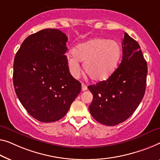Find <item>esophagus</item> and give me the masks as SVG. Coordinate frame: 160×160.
Masks as SVG:
<instances>
[{"label":"esophagus","mask_w":160,"mask_h":160,"mask_svg":"<svg viewBox=\"0 0 160 160\" xmlns=\"http://www.w3.org/2000/svg\"><path fill=\"white\" fill-rule=\"evenodd\" d=\"M88 90L87 85L84 84V83H82V91H85V90Z\"/></svg>","instance_id":"34e87169"}]
</instances>
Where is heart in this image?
Wrapping results in <instances>:
<instances>
[{
	"mask_svg": "<svg viewBox=\"0 0 160 160\" xmlns=\"http://www.w3.org/2000/svg\"><path fill=\"white\" fill-rule=\"evenodd\" d=\"M122 55L121 44L116 40L94 38L81 43L67 55L70 72L74 78L80 75L79 62L83 63L85 73L95 81L101 82L113 75Z\"/></svg>",
	"mask_w": 160,
	"mask_h": 160,
	"instance_id": "heart-1",
	"label": "heart"
}]
</instances>
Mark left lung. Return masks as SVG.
Returning <instances> with one entry per match:
<instances>
[{
	"mask_svg": "<svg viewBox=\"0 0 160 160\" xmlns=\"http://www.w3.org/2000/svg\"><path fill=\"white\" fill-rule=\"evenodd\" d=\"M122 48V60L113 75L88 87L93 95L90 113L106 126L127 120L141 103L146 90L147 64L139 44L125 33Z\"/></svg>",
	"mask_w": 160,
	"mask_h": 160,
	"instance_id": "left-lung-1",
	"label": "left lung"
}]
</instances>
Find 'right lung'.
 I'll use <instances>...</instances> for the list:
<instances>
[{"label": "right lung", "mask_w": 160, "mask_h": 160, "mask_svg": "<svg viewBox=\"0 0 160 160\" xmlns=\"http://www.w3.org/2000/svg\"><path fill=\"white\" fill-rule=\"evenodd\" d=\"M68 39L60 30H41L28 36L14 58L16 95L28 113L41 122L64 117L80 92L81 83L71 75L65 55Z\"/></svg>", "instance_id": "1"}]
</instances>
